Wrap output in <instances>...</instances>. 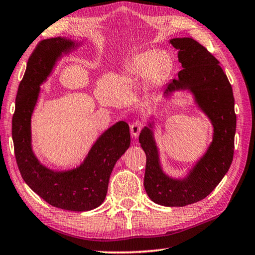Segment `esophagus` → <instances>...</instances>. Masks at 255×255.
<instances>
[{
  "label": "esophagus",
  "mask_w": 255,
  "mask_h": 255,
  "mask_svg": "<svg viewBox=\"0 0 255 255\" xmlns=\"http://www.w3.org/2000/svg\"><path fill=\"white\" fill-rule=\"evenodd\" d=\"M143 128V123L139 122V121H135L131 124V134L133 137H137L139 132L142 131Z\"/></svg>",
  "instance_id": "1"
}]
</instances>
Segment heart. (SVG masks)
I'll use <instances>...</instances> for the list:
<instances>
[{"label":"heart","instance_id":"heart-1","mask_svg":"<svg viewBox=\"0 0 255 255\" xmlns=\"http://www.w3.org/2000/svg\"><path fill=\"white\" fill-rule=\"evenodd\" d=\"M170 67V58L165 51H146L134 56L126 65L123 74L128 78H143L157 82L162 80Z\"/></svg>","mask_w":255,"mask_h":255}]
</instances>
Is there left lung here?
Listing matches in <instances>:
<instances>
[{
  "mask_svg": "<svg viewBox=\"0 0 255 255\" xmlns=\"http://www.w3.org/2000/svg\"><path fill=\"white\" fill-rule=\"evenodd\" d=\"M170 44L178 49L183 69L178 78L166 86L164 95L176 90L193 93L214 126V139L183 179L164 174L150 124L143 128L138 141L146 154L144 187L149 198L166 207H184L206 198L229 170L235 152L237 116L232 87L216 57L194 38H173Z\"/></svg>",
  "mask_w": 255,
  "mask_h": 255,
  "instance_id": "obj_1",
  "label": "left lung"
}]
</instances>
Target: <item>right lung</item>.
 I'll return each instance as SVG.
<instances>
[{
  "label": "right lung",
  "mask_w": 255,
  "mask_h": 255,
  "mask_svg": "<svg viewBox=\"0 0 255 255\" xmlns=\"http://www.w3.org/2000/svg\"><path fill=\"white\" fill-rule=\"evenodd\" d=\"M76 46L62 37L44 39L36 46L18 86L12 137L19 173L29 188L51 206L80 212L95 209L106 199L112 169L129 147L131 136L128 123H116L97 139L84 163L71 170H50L36 158L30 143V118L39 86L47 79L57 59Z\"/></svg>",
  "instance_id": "1"
}]
</instances>
